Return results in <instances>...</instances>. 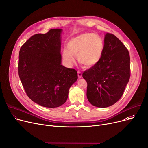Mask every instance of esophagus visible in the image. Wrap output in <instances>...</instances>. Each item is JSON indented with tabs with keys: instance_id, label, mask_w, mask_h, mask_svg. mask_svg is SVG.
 Wrapping results in <instances>:
<instances>
[{
	"instance_id": "obj_1",
	"label": "esophagus",
	"mask_w": 148,
	"mask_h": 148,
	"mask_svg": "<svg viewBox=\"0 0 148 148\" xmlns=\"http://www.w3.org/2000/svg\"><path fill=\"white\" fill-rule=\"evenodd\" d=\"M77 73H78V78H81L82 77V73L81 72H80V71H78Z\"/></svg>"
}]
</instances>
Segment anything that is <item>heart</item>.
Returning a JSON list of instances; mask_svg holds the SVG:
<instances>
[{
    "label": "heart",
    "mask_w": 148,
    "mask_h": 148,
    "mask_svg": "<svg viewBox=\"0 0 148 148\" xmlns=\"http://www.w3.org/2000/svg\"><path fill=\"white\" fill-rule=\"evenodd\" d=\"M68 49L62 50V57L65 63L71 65L75 62V56L84 68L96 66L102 58L104 42L102 38L94 33H86L70 39L67 44Z\"/></svg>",
    "instance_id": "heart-1"
}]
</instances>
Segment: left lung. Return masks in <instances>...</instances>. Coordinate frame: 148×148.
Listing matches in <instances>:
<instances>
[{
	"mask_svg": "<svg viewBox=\"0 0 148 148\" xmlns=\"http://www.w3.org/2000/svg\"><path fill=\"white\" fill-rule=\"evenodd\" d=\"M130 62L126 47L115 36L106 33L101 61L83 73L87 99L92 105L106 108L120 99L130 79Z\"/></svg>",
	"mask_w": 148,
	"mask_h": 148,
	"instance_id": "obj_1",
	"label": "left lung"
}]
</instances>
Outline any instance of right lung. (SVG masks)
<instances>
[{"label": "right lung", "instance_id": "right-lung-1", "mask_svg": "<svg viewBox=\"0 0 148 148\" xmlns=\"http://www.w3.org/2000/svg\"><path fill=\"white\" fill-rule=\"evenodd\" d=\"M62 29L36 34L21 46L18 74L28 97L46 108H56L67 100L69 89L78 78L73 68L61 65Z\"/></svg>", "mask_w": 148, "mask_h": 148}]
</instances>
